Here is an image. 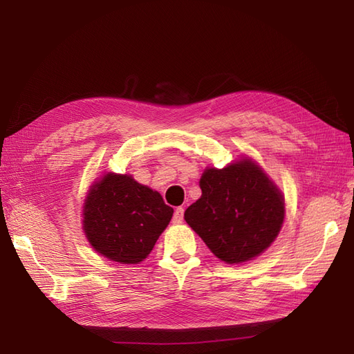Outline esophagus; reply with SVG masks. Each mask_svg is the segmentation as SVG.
<instances>
[{
    "label": "esophagus",
    "instance_id": "1",
    "mask_svg": "<svg viewBox=\"0 0 354 354\" xmlns=\"http://www.w3.org/2000/svg\"><path fill=\"white\" fill-rule=\"evenodd\" d=\"M183 217H185V209L181 208V207L176 208V211H174V217H173V223H174V224L183 223Z\"/></svg>",
    "mask_w": 354,
    "mask_h": 354
}]
</instances>
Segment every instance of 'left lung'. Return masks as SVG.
Returning <instances> with one entry per match:
<instances>
[{
	"mask_svg": "<svg viewBox=\"0 0 354 354\" xmlns=\"http://www.w3.org/2000/svg\"><path fill=\"white\" fill-rule=\"evenodd\" d=\"M199 186L202 195L185 211V220L221 261H250L277 238L285 201L254 160L243 158L221 169L207 168Z\"/></svg>",
	"mask_w": 354,
	"mask_h": 354,
	"instance_id": "8db88e82",
	"label": "left lung"
}]
</instances>
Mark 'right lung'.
I'll return each mask as SVG.
<instances>
[{"mask_svg": "<svg viewBox=\"0 0 354 354\" xmlns=\"http://www.w3.org/2000/svg\"><path fill=\"white\" fill-rule=\"evenodd\" d=\"M156 190L127 174H104L84 202L82 229L93 248L121 264H138L173 217Z\"/></svg>", "mask_w": 354, "mask_h": 354, "instance_id": "right-lung-1", "label": "right lung"}]
</instances>
